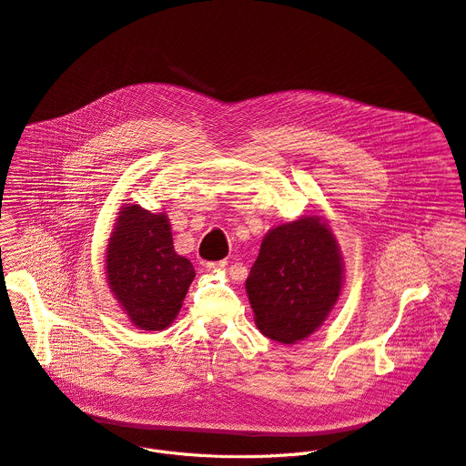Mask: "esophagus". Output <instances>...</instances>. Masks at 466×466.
I'll list each match as a JSON object with an SVG mask.
<instances>
[{
	"instance_id": "1",
	"label": "esophagus",
	"mask_w": 466,
	"mask_h": 466,
	"mask_svg": "<svg viewBox=\"0 0 466 466\" xmlns=\"http://www.w3.org/2000/svg\"><path fill=\"white\" fill-rule=\"evenodd\" d=\"M227 268H228L227 261H208V263H207V271H210V273L227 271Z\"/></svg>"
}]
</instances>
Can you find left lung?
Instances as JSON below:
<instances>
[{
    "mask_svg": "<svg viewBox=\"0 0 466 466\" xmlns=\"http://www.w3.org/2000/svg\"><path fill=\"white\" fill-rule=\"evenodd\" d=\"M345 261L329 223L302 216L271 228L245 280L265 338L295 345L317 331L341 297Z\"/></svg>",
    "mask_w": 466,
    "mask_h": 466,
    "instance_id": "left-lung-1",
    "label": "left lung"
}]
</instances>
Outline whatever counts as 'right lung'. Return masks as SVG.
<instances>
[{
  "label": "right lung",
  "mask_w": 466,
  "mask_h": 466,
  "mask_svg": "<svg viewBox=\"0 0 466 466\" xmlns=\"http://www.w3.org/2000/svg\"><path fill=\"white\" fill-rule=\"evenodd\" d=\"M108 289L128 320L140 329L160 331L173 324L195 269L175 252L166 212L151 214L123 205L105 252Z\"/></svg>",
  "instance_id": "obj_1"
}]
</instances>
